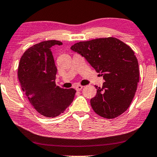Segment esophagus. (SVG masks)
<instances>
[{
	"instance_id": "esophagus-1",
	"label": "esophagus",
	"mask_w": 157,
	"mask_h": 157,
	"mask_svg": "<svg viewBox=\"0 0 157 157\" xmlns=\"http://www.w3.org/2000/svg\"><path fill=\"white\" fill-rule=\"evenodd\" d=\"M82 87H83V86H82V85H78L76 86V87H75V89H76V90L77 91H80L82 89Z\"/></svg>"
}]
</instances>
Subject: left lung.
I'll list each match as a JSON object with an SVG mask.
<instances>
[{"instance_id":"8db88e82","label":"left lung","mask_w":157,"mask_h":157,"mask_svg":"<svg viewBox=\"0 0 157 157\" xmlns=\"http://www.w3.org/2000/svg\"><path fill=\"white\" fill-rule=\"evenodd\" d=\"M85 58L105 82L90 100L94 111L107 119L121 115L132 102L139 82L138 61L129 46L114 37L79 41L71 48Z\"/></svg>"}]
</instances>
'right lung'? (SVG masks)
Returning a JSON list of instances; mask_svg holds the SVG:
<instances>
[{
	"label": "right lung",
	"mask_w": 157,
	"mask_h": 157,
	"mask_svg": "<svg viewBox=\"0 0 157 157\" xmlns=\"http://www.w3.org/2000/svg\"><path fill=\"white\" fill-rule=\"evenodd\" d=\"M56 40L44 41L23 53L17 76L21 88L34 108L42 116L53 118L63 113L71 104L76 91L56 86L57 72L51 48L62 45Z\"/></svg>",
	"instance_id": "add662e5"
}]
</instances>
